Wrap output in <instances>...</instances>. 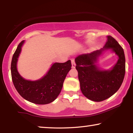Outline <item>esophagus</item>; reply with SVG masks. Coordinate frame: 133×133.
<instances>
[{
	"label": "esophagus",
	"instance_id": "34e87169",
	"mask_svg": "<svg viewBox=\"0 0 133 133\" xmlns=\"http://www.w3.org/2000/svg\"><path fill=\"white\" fill-rule=\"evenodd\" d=\"M71 63H72V68H75L76 66V63H75V61H74V59H71Z\"/></svg>",
	"mask_w": 133,
	"mask_h": 133
}]
</instances>
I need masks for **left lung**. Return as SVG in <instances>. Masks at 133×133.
Returning <instances> with one entry per match:
<instances>
[{
  "label": "left lung",
  "instance_id": "obj_1",
  "mask_svg": "<svg viewBox=\"0 0 133 133\" xmlns=\"http://www.w3.org/2000/svg\"><path fill=\"white\" fill-rule=\"evenodd\" d=\"M112 49L119 60L110 71H101L94 64L104 49ZM81 90L91 101L101 102L113 95L121 87L125 74V58L123 50L112 36H107L103 48L90 54H82L75 59Z\"/></svg>",
  "mask_w": 133,
  "mask_h": 133
}]
</instances>
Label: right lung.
<instances>
[{
	"label": "right lung",
	"instance_id": "add662e5",
	"mask_svg": "<svg viewBox=\"0 0 133 133\" xmlns=\"http://www.w3.org/2000/svg\"><path fill=\"white\" fill-rule=\"evenodd\" d=\"M24 41L17 46L12 58L11 72L13 84L23 98L36 104H48L53 102L61 92L66 76L71 69V62L69 60L65 63H55L47 74L36 81L25 80L17 70V58Z\"/></svg>",
	"mask_w": 133,
	"mask_h": 133
}]
</instances>
